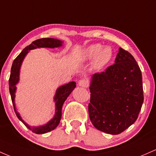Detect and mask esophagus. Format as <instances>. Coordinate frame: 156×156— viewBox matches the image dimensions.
I'll return each mask as SVG.
<instances>
[{
  "label": "esophagus",
  "instance_id": "1",
  "mask_svg": "<svg viewBox=\"0 0 156 156\" xmlns=\"http://www.w3.org/2000/svg\"><path fill=\"white\" fill-rule=\"evenodd\" d=\"M78 85H79V86H80V87H87V81L86 80H84V79H83V80H80V81H79Z\"/></svg>",
  "mask_w": 156,
  "mask_h": 156
}]
</instances>
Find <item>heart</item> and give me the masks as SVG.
I'll return each mask as SVG.
<instances>
[{"mask_svg":"<svg viewBox=\"0 0 156 156\" xmlns=\"http://www.w3.org/2000/svg\"><path fill=\"white\" fill-rule=\"evenodd\" d=\"M113 55L111 46H105L99 43L92 44L85 48L80 54L83 61L93 60L92 68L94 70H100L111 60Z\"/></svg>","mask_w":156,"mask_h":156,"instance_id":"obj_1","label":"heart"}]
</instances>
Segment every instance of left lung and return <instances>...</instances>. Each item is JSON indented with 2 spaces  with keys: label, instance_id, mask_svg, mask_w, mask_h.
<instances>
[{
  "label": "left lung",
  "instance_id": "8db88e82",
  "mask_svg": "<svg viewBox=\"0 0 156 156\" xmlns=\"http://www.w3.org/2000/svg\"><path fill=\"white\" fill-rule=\"evenodd\" d=\"M89 88V116L97 130L119 134L137 119L144 101L142 76L128 51L119 48L114 64L93 75Z\"/></svg>",
  "mask_w": 156,
  "mask_h": 156
}]
</instances>
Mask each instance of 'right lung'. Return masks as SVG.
<instances>
[{
	"instance_id": "1",
	"label": "right lung",
	"mask_w": 156,
	"mask_h": 156,
	"mask_svg": "<svg viewBox=\"0 0 156 156\" xmlns=\"http://www.w3.org/2000/svg\"><path fill=\"white\" fill-rule=\"evenodd\" d=\"M62 43H63V41L55 39V38L38 39L35 41L32 42L29 45L26 46L22 51L21 53L15 58L13 63H12L11 73H10L9 80V92L10 95H11L12 104H13L14 106V110H15L17 118L26 125V127H27L29 130L34 132V133H46L55 130L56 127L58 126L59 122H60L61 117H62V105H63V103L66 100L68 97L71 94V93L73 91V89L76 87V83L75 82H70V83L66 84V85L59 87L57 89L55 95L54 97V101L55 102V114L48 123L42 126H29L26 122L23 120L20 113L17 112L15 102V92H16L17 89L16 85L19 83V80H20V67H21L22 62L24 58H25V57L27 55V54L29 53L30 50L39 48H58V47L62 46Z\"/></svg>"
}]
</instances>
